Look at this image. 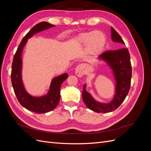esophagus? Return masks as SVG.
Wrapping results in <instances>:
<instances>
[{
    "mask_svg": "<svg viewBox=\"0 0 151 151\" xmlns=\"http://www.w3.org/2000/svg\"><path fill=\"white\" fill-rule=\"evenodd\" d=\"M75 72L77 76L79 77H82L84 74V66L83 64L78 65L75 69Z\"/></svg>",
    "mask_w": 151,
    "mask_h": 151,
    "instance_id": "34e87169",
    "label": "esophagus"
}]
</instances>
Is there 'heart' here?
<instances>
[{
  "instance_id": "1",
  "label": "heart",
  "mask_w": 151,
  "mask_h": 151,
  "mask_svg": "<svg viewBox=\"0 0 151 151\" xmlns=\"http://www.w3.org/2000/svg\"><path fill=\"white\" fill-rule=\"evenodd\" d=\"M77 42L83 45L88 44V52L95 56L101 53L104 50L106 37L103 32L95 31L81 34L77 38Z\"/></svg>"
}]
</instances>
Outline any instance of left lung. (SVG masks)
<instances>
[{
    "label": "left lung",
    "mask_w": 151,
    "mask_h": 151,
    "mask_svg": "<svg viewBox=\"0 0 151 151\" xmlns=\"http://www.w3.org/2000/svg\"><path fill=\"white\" fill-rule=\"evenodd\" d=\"M111 40L119 43L121 47L125 45L121 36L111 28ZM97 59L101 60L109 67L115 79V94L110 101L103 103L96 100L86 91V85L84 84L83 94V101L91 110L96 113H108L115 110L124 101L130 88L132 67L129 52L127 48H121L113 51H108L99 55Z\"/></svg>",
    "instance_id": "left-lung-1"
}]
</instances>
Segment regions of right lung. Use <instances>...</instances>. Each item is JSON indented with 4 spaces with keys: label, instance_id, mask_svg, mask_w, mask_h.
I'll return each instance as SVG.
<instances>
[{
    "label": "right lung",
    "instance_id": "obj_1",
    "mask_svg": "<svg viewBox=\"0 0 151 151\" xmlns=\"http://www.w3.org/2000/svg\"><path fill=\"white\" fill-rule=\"evenodd\" d=\"M55 26L47 22H41L36 24L22 40L14 56L11 81L18 101L29 111L38 114L48 113L57 107L60 98L61 85L67 77V73L55 77L52 80L48 93L41 96H33L27 92L22 79V52L28 39L35 34L51 28Z\"/></svg>",
    "mask_w": 151,
    "mask_h": 151
}]
</instances>
